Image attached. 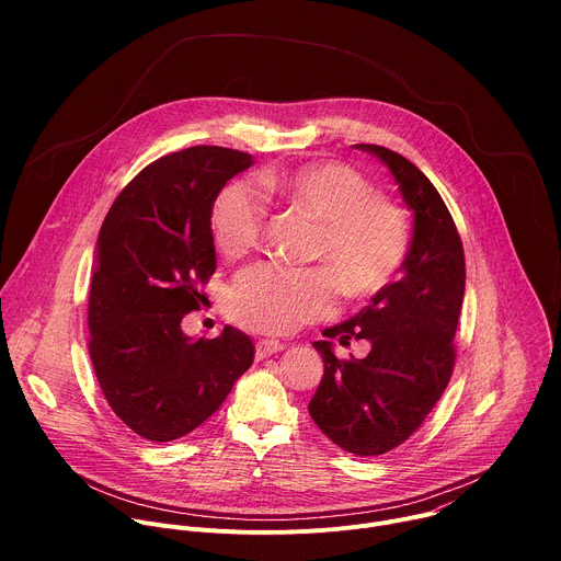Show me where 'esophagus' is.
Instances as JSON below:
<instances>
[{"label":"esophagus","instance_id":"1","mask_svg":"<svg viewBox=\"0 0 561 561\" xmlns=\"http://www.w3.org/2000/svg\"><path fill=\"white\" fill-rule=\"evenodd\" d=\"M284 351V344L277 342V340H262L255 344V357L257 359H266L271 355H277Z\"/></svg>","mask_w":561,"mask_h":561}]
</instances>
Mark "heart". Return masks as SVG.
Masks as SVG:
<instances>
[{
    "label": "heart",
    "instance_id": "b5f03b06",
    "mask_svg": "<svg viewBox=\"0 0 561 561\" xmlns=\"http://www.w3.org/2000/svg\"><path fill=\"white\" fill-rule=\"evenodd\" d=\"M257 186L268 199L319 221L310 249V260L319 266L266 262L244 271L228 295V312L237 324L257 333H290L331 317L340 293L351 301L373 299L402 271L411 247L407 213L355 169L317 162L266 171ZM263 196L247 182H230L217 193L210 234L224 257L242 260L262 244L268 224Z\"/></svg>",
    "mask_w": 561,
    "mask_h": 561
}]
</instances>
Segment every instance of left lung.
Segmentation results:
<instances>
[{"label": "left lung", "mask_w": 561, "mask_h": 561, "mask_svg": "<svg viewBox=\"0 0 561 561\" xmlns=\"http://www.w3.org/2000/svg\"><path fill=\"white\" fill-rule=\"evenodd\" d=\"M390 169L415 213L402 279L370 299L353 319L324 331L312 346L324 359L308 413L329 439L357 455H383L404 444L444 394L455 366V331L466 264L457 226L431 180L404 154L355 144ZM366 339L364 360H337L332 340Z\"/></svg>", "instance_id": "obj_1"}]
</instances>
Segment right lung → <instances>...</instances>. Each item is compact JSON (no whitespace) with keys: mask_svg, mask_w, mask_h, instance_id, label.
I'll return each mask as SVG.
<instances>
[{"mask_svg":"<svg viewBox=\"0 0 561 561\" xmlns=\"http://www.w3.org/2000/svg\"><path fill=\"white\" fill-rule=\"evenodd\" d=\"M253 154L193 146L159 157L113 202L95 251L89 353L113 413L148 442H173L204 424L255 357L249 335L224 327L191 340L217 268L210 206Z\"/></svg>","mask_w":561,"mask_h":561,"instance_id":"obj_1","label":"right lung"}]
</instances>
